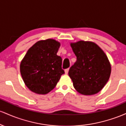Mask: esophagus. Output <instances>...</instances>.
I'll return each mask as SVG.
<instances>
[{"label":"esophagus","mask_w":126,"mask_h":126,"mask_svg":"<svg viewBox=\"0 0 126 126\" xmlns=\"http://www.w3.org/2000/svg\"><path fill=\"white\" fill-rule=\"evenodd\" d=\"M69 68H67V69H65V70H64L65 74H67V73H68V72H69Z\"/></svg>","instance_id":"1"}]
</instances>
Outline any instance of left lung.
I'll return each mask as SVG.
<instances>
[{"instance_id":"8db88e82","label":"left lung","mask_w":126,"mask_h":126,"mask_svg":"<svg viewBox=\"0 0 126 126\" xmlns=\"http://www.w3.org/2000/svg\"><path fill=\"white\" fill-rule=\"evenodd\" d=\"M70 46L77 59L69 71L75 89L85 95L98 93L110 76L111 69L108 57L92 42L79 41Z\"/></svg>"}]
</instances>
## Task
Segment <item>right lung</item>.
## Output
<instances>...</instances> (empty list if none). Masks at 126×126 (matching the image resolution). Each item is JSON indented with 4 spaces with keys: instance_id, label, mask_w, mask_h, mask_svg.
Masks as SVG:
<instances>
[{
    "instance_id": "right-lung-1",
    "label": "right lung",
    "mask_w": 126,
    "mask_h": 126,
    "mask_svg": "<svg viewBox=\"0 0 126 126\" xmlns=\"http://www.w3.org/2000/svg\"><path fill=\"white\" fill-rule=\"evenodd\" d=\"M60 46V43L53 39L39 41L29 49L22 60V78L33 92L48 93L64 73L62 68V57L57 55Z\"/></svg>"
}]
</instances>
